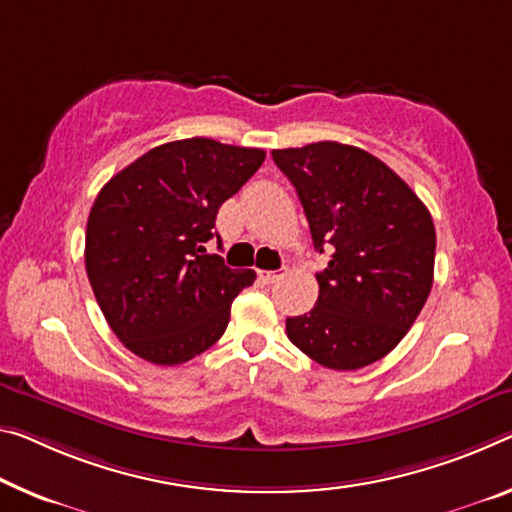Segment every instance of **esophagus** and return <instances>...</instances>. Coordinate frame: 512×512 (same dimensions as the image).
<instances>
[{"label":"esophagus","mask_w":512,"mask_h":512,"mask_svg":"<svg viewBox=\"0 0 512 512\" xmlns=\"http://www.w3.org/2000/svg\"><path fill=\"white\" fill-rule=\"evenodd\" d=\"M287 269H278V271H257L259 280L266 282V285H273V282H278L280 278H285Z\"/></svg>","instance_id":"34e87169"}]
</instances>
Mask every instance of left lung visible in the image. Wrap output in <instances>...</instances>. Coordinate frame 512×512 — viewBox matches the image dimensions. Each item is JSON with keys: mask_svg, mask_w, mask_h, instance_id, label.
<instances>
[{"mask_svg": "<svg viewBox=\"0 0 512 512\" xmlns=\"http://www.w3.org/2000/svg\"><path fill=\"white\" fill-rule=\"evenodd\" d=\"M271 154L294 184L314 248L332 246L316 273V305L287 319V337L335 371L385 358L431 294V212L392 168L353 145L321 141Z\"/></svg>", "mask_w": 512, "mask_h": 512, "instance_id": "obj_1", "label": "left lung"}]
</instances>
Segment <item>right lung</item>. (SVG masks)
Returning <instances> with one entry per match:
<instances>
[{
  "label": "right lung",
  "instance_id": "obj_1",
  "mask_svg": "<svg viewBox=\"0 0 512 512\" xmlns=\"http://www.w3.org/2000/svg\"><path fill=\"white\" fill-rule=\"evenodd\" d=\"M264 150L184 139L145 152L102 186L86 223V273L116 337L161 367L189 362L230 323L255 282L205 243L216 214L257 173Z\"/></svg>",
  "mask_w": 512,
  "mask_h": 512
}]
</instances>
